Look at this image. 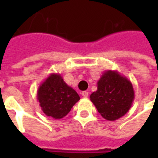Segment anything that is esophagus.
Here are the masks:
<instances>
[{
  "label": "esophagus",
  "instance_id": "obj_1",
  "mask_svg": "<svg viewBox=\"0 0 158 158\" xmlns=\"http://www.w3.org/2000/svg\"><path fill=\"white\" fill-rule=\"evenodd\" d=\"M81 94H82V96H84V97H88V96H89V93L87 92V91H83L82 93H81Z\"/></svg>",
  "mask_w": 158,
  "mask_h": 158
}]
</instances>
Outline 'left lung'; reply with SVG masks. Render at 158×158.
<instances>
[{"label": "left lung", "instance_id": "1", "mask_svg": "<svg viewBox=\"0 0 158 158\" xmlns=\"http://www.w3.org/2000/svg\"><path fill=\"white\" fill-rule=\"evenodd\" d=\"M102 118L115 121L129 112L135 99L132 83L118 71L106 70L97 81V89L89 96Z\"/></svg>", "mask_w": 158, "mask_h": 158}]
</instances>
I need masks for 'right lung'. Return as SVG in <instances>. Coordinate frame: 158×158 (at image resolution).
Instances as JSON below:
<instances>
[{"mask_svg": "<svg viewBox=\"0 0 158 158\" xmlns=\"http://www.w3.org/2000/svg\"><path fill=\"white\" fill-rule=\"evenodd\" d=\"M79 99L78 93L66 84L60 73H51L37 90V100L43 113L54 119L65 117Z\"/></svg>", "mask_w": 158, "mask_h": 158, "instance_id": "obj_1", "label": "right lung"}]
</instances>
